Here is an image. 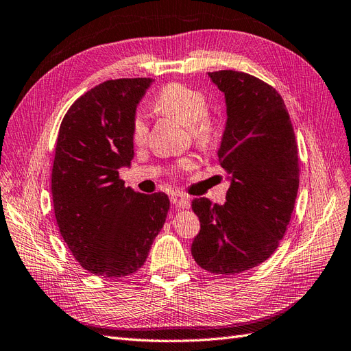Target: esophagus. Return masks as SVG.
<instances>
[{
    "label": "esophagus",
    "mask_w": 351,
    "mask_h": 351,
    "mask_svg": "<svg viewBox=\"0 0 351 351\" xmlns=\"http://www.w3.org/2000/svg\"><path fill=\"white\" fill-rule=\"evenodd\" d=\"M172 203L176 206V207H189V204H191V202H189V198L182 195V194H173L172 195Z\"/></svg>",
    "instance_id": "34e87169"
}]
</instances>
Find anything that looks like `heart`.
<instances>
[{
	"instance_id": "b5f03b06",
	"label": "heart",
	"mask_w": 351,
	"mask_h": 351,
	"mask_svg": "<svg viewBox=\"0 0 351 351\" xmlns=\"http://www.w3.org/2000/svg\"><path fill=\"white\" fill-rule=\"evenodd\" d=\"M157 112L175 119L176 122L189 128L194 141L207 145L217 134V119L207 112V98L198 89L184 84H169L160 91L154 99ZM147 138V123L143 116H136L132 125V139L135 144H144ZM193 158L179 162L181 169H191Z\"/></svg>"
}]
</instances>
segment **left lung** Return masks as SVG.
Segmentation results:
<instances>
[{
	"instance_id": "obj_1",
	"label": "left lung",
	"mask_w": 351,
	"mask_h": 351,
	"mask_svg": "<svg viewBox=\"0 0 351 351\" xmlns=\"http://www.w3.org/2000/svg\"><path fill=\"white\" fill-rule=\"evenodd\" d=\"M225 94L226 123L217 156L231 182L225 204L194 198L199 232L191 245L198 266L235 275L267 260L291 219L298 149L282 97L260 79L235 70L208 72Z\"/></svg>"
}]
</instances>
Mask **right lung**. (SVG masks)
Instances as JSON below:
<instances>
[{
  "mask_svg": "<svg viewBox=\"0 0 351 351\" xmlns=\"http://www.w3.org/2000/svg\"><path fill=\"white\" fill-rule=\"evenodd\" d=\"M153 82L99 84L76 99L60 125L51 175L56 220L79 265L98 276L135 274L166 222L165 193H136L119 178L134 158L136 106Z\"/></svg>",
  "mask_w": 351,
  "mask_h": 351,
  "instance_id": "right-lung-1",
  "label": "right lung"
}]
</instances>
